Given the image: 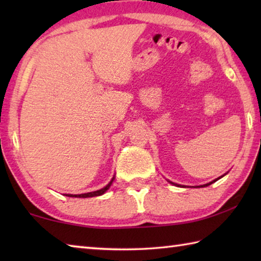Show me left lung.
<instances>
[{"mask_svg": "<svg viewBox=\"0 0 261 261\" xmlns=\"http://www.w3.org/2000/svg\"><path fill=\"white\" fill-rule=\"evenodd\" d=\"M221 177H222V176H221ZM221 177H219V178H216V179H214V180H212V182H210V183H207V184H205V185H200V187L201 188H204V187H208V185H211L212 183H214V182H216V180H218V179H220ZM171 184H174V185H177V187H180V185H178V184H175V183H173V182H170ZM199 187V188H200Z\"/></svg>", "mask_w": 261, "mask_h": 261, "instance_id": "8db88e82", "label": "left lung"}]
</instances>
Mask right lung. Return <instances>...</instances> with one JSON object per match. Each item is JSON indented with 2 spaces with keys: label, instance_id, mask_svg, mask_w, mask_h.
Returning a JSON list of instances; mask_svg holds the SVG:
<instances>
[{
  "label": "right lung",
  "instance_id": "right-lung-1",
  "mask_svg": "<svg viewBox=\"0 0 261 261\" xmlns=\"http://www.w3.org/2000/svg\"><path fill=\"white\" fill-rule=\"evenodd\" d=\"M115 179V177L112 178V180L106 185L105 188L98 190V191H93V192H87V193H82V194H65V196L68 197H74V198H90V197H96V196H101V194H103L107 190L110 188V185H112L113 180Z\"/></svg>",
  "mask_w": 261,
  "mask_h": 261
}]
</instances>
